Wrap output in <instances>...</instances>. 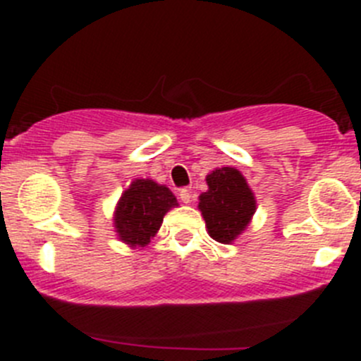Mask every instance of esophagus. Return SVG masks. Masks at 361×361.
Wrapping results in <instances>:
<instances>
[{"label": "esophagus", "instance_id": "esophagus-1", "mask_svg": "<svg viewBox=\"0 0 361 361\" xmlns=\"http://www.w3.org/2000/svg\"><path fill=\"white\" fill-rule=\"evenodd\" d=\"M192 197H194V194H192L190 190H187V188H183V190H180V199H181V202L188 204V202L192 201Z\"/></svg>", "mask_w": 361, "mask_h": 361}]
</instances>
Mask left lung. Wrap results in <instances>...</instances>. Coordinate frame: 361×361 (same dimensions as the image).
<instances>
[{"label": "left lung", "mask_w": 361, "mask_h": 361, "mask_svg": "<svg viewBox=\"0 0 361 361\" xmlns=\"http://www.w3.org/2000/svg\"><path fill=\"white\" fill-rule=\"evenodd\" d=\"M207 190L199 195V209L207 234L221 245H231L250 225L257 201L241 171L220 167L206 176Z\"/></svg>", "instance_id": "1"}]
</instances>
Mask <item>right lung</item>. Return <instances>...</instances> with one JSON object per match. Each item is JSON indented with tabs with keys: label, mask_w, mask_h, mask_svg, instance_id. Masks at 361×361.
I'll return each instance as SVG.
<instances>
[{
	"label": "right lung",
	"mask_w": 361,
	"mask_h": 361,
	"mask_svg": "<svg viewBox=\"0 0 361 361\" xmlns=\"http://www.w3.org/2000/svg\"><path fill=\"white\" fill-rule=\"evenodd\" d=\"M176 206V197L166 185L148 178L134 180L115 207V232L130 248H143L159 232L164 214Z\"/></svg>",
	"instance_id": "add662e5"
}]
</instances>
